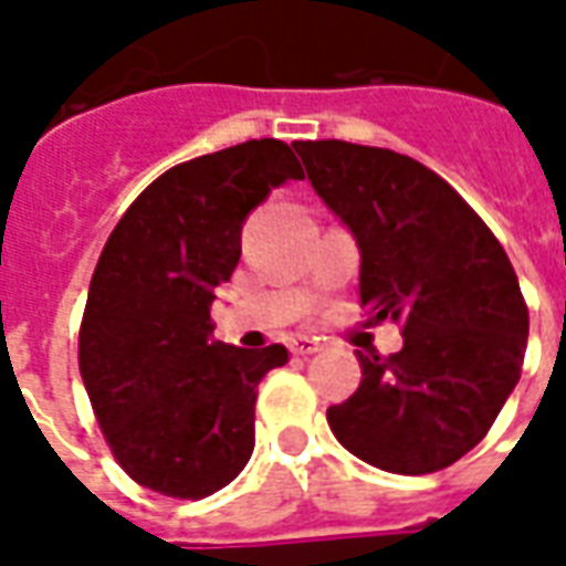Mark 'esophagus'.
<instances>
[{"label": "esophagus", "mask_w": 566, "mask_h": 566, "mask_svg": "<svg viewBox=\"0 0 566 566\" xmlns=\"http://www.w3.org/2000/svg\"><path fill=\"white\" fill-rule=\"evenodd\" d=\"M291 352H294V355H315V352H318L321 348V339L318 336H294V339H291Z\"/></svg>", "instance_id": "34e87169"}]
</instances>
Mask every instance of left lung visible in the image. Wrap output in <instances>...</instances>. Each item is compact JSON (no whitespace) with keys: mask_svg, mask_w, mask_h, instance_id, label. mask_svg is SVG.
Listing matches in <instances>:
<instances>
[{"mask_svg":"<svg viewBox=\"0 0 566 566\" xmlns=\"http://www.w3.org/2000/svg\"><path fill=\"white\" fill-rule=\"evenodd\" d=\"M324 206L360 248L369 324L403 327L391 357L360 355V388L327 409L360 461L437 473L482 442L522 376L527 306L506 251L461 193L406 154L296 142Z\"/></svg>","mask_w":566,"mask_h":566,"instance_id":"1","label":"left lung"}]
</instances>
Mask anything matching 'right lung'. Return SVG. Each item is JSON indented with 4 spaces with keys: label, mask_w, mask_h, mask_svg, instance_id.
<instances>
[{
    "label": "right lung",
    "mask_w": 566,
    "mask_h": 566,
    "mask_svg": "<svg viewBox=\"0 0 566 566\" xmlns=\"http://www.w3.org/2000/svg\"><path fill=\"white\" fill-rule=\"evenodd\" d=\"M287 178L303 169L279 139L178 163L124 211L93 270L81 379L117 463L157 494L209 497L254 451L258 385L287 348L211 339V303L245 218Z\"/></svg>",
    "instance_id": "obj_1"
}]
</instances>
